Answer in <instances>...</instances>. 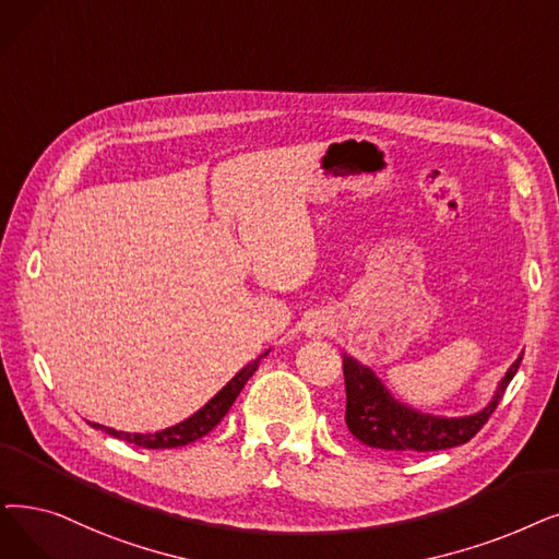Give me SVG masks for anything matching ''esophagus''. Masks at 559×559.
I'll list each match as a JSON object with an SVG mask.
<instances>
[{
    "instance_id": "34e87169",
    "label": "esophagus",
    "mask_w": 559,
    "mask_h": 559,
    "mask_svg": "<svg viewBox=\"0 0 559 559\" xmlns=\"http://www.w3.org/2000/svg\"><path fill=\"white\" fill-rule=\"evenodd\" d=\"M322 333H324V326H322V324H314L312 335H314V337H322Z\"/></svg>"
}]
</instances>
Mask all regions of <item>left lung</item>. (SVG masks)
<instances>
[{
  "label": "left lung",
  "instance_id": "left-lung-1",
  "mask_svg": "<svg viewBox=\"0 0 559 559\" xmlns=\"http://www.w3.org/2000/svg\"><path fill=\"white\" fill-rule=\"evenodd\" d=\"M523 356H519L504 377L500 379L493 400L473 416L443 418L429 416L423 411L411 408L408 404L393 397L383 381L368 368L343 354L347 411L345 423L354 439L377 450L411 454V452H436L468 443L473 436L487 425L498 402L502 400L509 381L519 372Z\"/></svg>",
  "mask_w": 559,
  "mask_h": 559
}]
</instances>
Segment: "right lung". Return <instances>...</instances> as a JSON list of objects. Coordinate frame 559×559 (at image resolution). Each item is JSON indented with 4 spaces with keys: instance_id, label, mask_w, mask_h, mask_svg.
<instances>
[{
    "instance_id": "right-lung-1",
    "label": "right lung",
    "mask_w": 559,
    "mask_h": 559,
    "mask_svg": "<svg viewBox=\"0 0 559 559\" xmlns=\"http://www.w3.org/2000/svg\"><path fill=\"white\" fill-rule=\"evenodd\" d=\"M270 352H264L262 356H266ZM258 356L255 360H251L247 368H241L219 393H216L203 408H199L197 414L189 416L187 420L174 425V427H166L162 431H155V433H128V431H116L111 427H103L98 423H91V427L95 429H103L107 431L109 436H114V439H120L126 443H134L139 448H148V450H164V448H182V445H189L193 441H199L201 436H205L207 431H212L216 425H219L224 420V416L228 414V408L233 406V402L237 400V395L241 393V388H245V383L253 377V372L258 370L260 366V358Z\"/></svg>"
}]
</instances>
